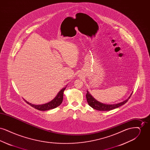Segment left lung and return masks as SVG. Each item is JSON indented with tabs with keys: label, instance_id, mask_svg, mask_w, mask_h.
Returning a JSON list of instances; mask_svg holds the SVG:
<instances>
[{
	"label": "left lung",
	"instance_id": "obj_1",
	"mask_svg": "<svg viewBox=\"0 0 150 150\" xmlns=\"http://www.w3.org/2000/svg\"><path fill=\"white\" fill-rule=\"evenodd\" d=\"M132 93H131V94L129 97L128 98H127V100H124L122 102H121L118 103H116V104H109L108 105V104H105L102 102H100L97 100H96L88 91H87V93L86 94V100H87L88 105L91 107H92L95 110H98V111H110V110H114L115 108H118V107H120L121 106L124 105L125 103L127 102V101L130 98V96H132Z\"/></svg>",
	"mask_w": 150,
	"mask_h": 150
}]
</instances>
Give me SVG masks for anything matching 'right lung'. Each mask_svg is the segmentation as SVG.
Here are the masks:
<instances>
[{
	"instance_id": "add662e5",
	"label": "right lung",
	"mask_w": 150,
	"mask_h": 150,
	"mask_svg": "<svg viewBox=\"0 0 150 150\" xmlns=\"http://www.w3.org/2000/svg\"><path fill=\"white\" fill-rule=\"evenodd\" d=\"M66 86H64V88H63L61 91H59V92L58 93L57 96L53 100H50V102L46 103L45 104L34 105L31 103H29L26 100H25L31 106L35 108V109H37L38 110H40V111H47L49 110L53 109L54 108H56L58 106H59L62 103V100H63V98H64V92Z\"/></svg>"
}]
</instances>
